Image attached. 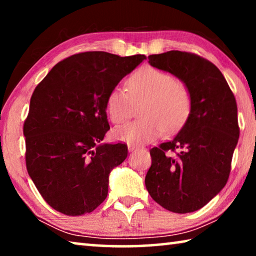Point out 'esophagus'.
<instances>
[{
	"label": "esophagus",
	"mask_w": 256,
	"mask_h": 256,
	"mask_svg": "<svg viewBox=\"0 0 256 256\" xmlns=\"http://www.w3.org/2000/svg\"><path fill=\"white\" fill-rule=\"evenodd\" d=\"M128 151H130V152H133V151H136V150L138 149V146H132V144H130V146H128Z\"/></svg>",
	"instance_id": "34e87169"
}]
</instances>
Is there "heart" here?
Returning <instances> with one entry per match:
<instances>
[{
  "label": "heart",
  "mask_w": 256,
  "mask_h": 256,
  "mask_svg": "<svg viewBox=\"0 0 256 256\" xmlns=\"http://www.w3.org/2000/svg\"><path fill=\"white\" fill-rule=\"evenodd\" d=\"M126 90L115 86L106 98V112L114 124L131 115L133 104L144 100L141 120H133L112 131V138L130 144H144L167 133L178 131L192 110V94L183 81L157 68H138L126 80Z\"/></svg>",
  "instance_id": "b5f03b06"
}]
</instances>
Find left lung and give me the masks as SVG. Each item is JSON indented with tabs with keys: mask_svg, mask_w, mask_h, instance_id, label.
Returning a JSON list of instances; mask_svg holds the SVG:
<instances>
[{
	"mask_svg": "<svg viewBox=\"0 0 256 256\" xmlns=\"http://www.w3.org/2000/svg\"><path fill=\"white\" fill-rule=\"evenodd\" d=\"M148 58L188 86L192 110L172 140L150 150L146 188L166 210L194 212L224 188L230 174L240 138L236 99L219 68L201 56L170 50Z\"/></svg>",
	"mask_w": 256,
	"mask_h": 256,
	"instance_id": "1",
	"label": "left lung"
}]
</instances>
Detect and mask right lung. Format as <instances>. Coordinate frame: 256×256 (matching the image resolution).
<instances>
[{
    "instance_id": "obj_1",
    "label": "right lung",
    "mask_w": 256,
    "mask_h": 256,
    "mask_svg": "<svg viewBox=\"0 0 256 256\" xmlns=\"http://www.w3.org/2000/svg\"><path fill=\"white\" fill-rule=\"evenodd\" d=\"M144 55L84 52L60 60L34 88L24 124L26 166L42 198L66 216L90 214L105 201L125 144H100L110 124L106 98Z\"/></svg>"
}]
</instances>
